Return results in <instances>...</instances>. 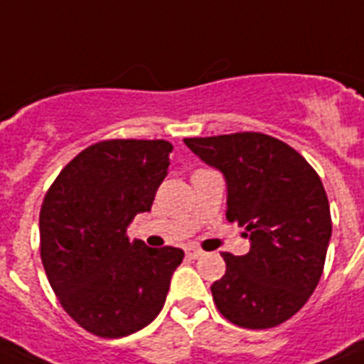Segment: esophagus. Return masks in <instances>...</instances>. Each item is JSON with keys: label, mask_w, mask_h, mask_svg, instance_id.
Here are the masks:
<instances>
[{"label": "esophagus", "mask_w": 364, "mask_h": 364, "mask_svg": "<svg viewBox=\"0 0 364 364\" xmlns=\"http://www.w3.org/2000/svg\"><path fill=\"white\" fill-rule=\"evenodd\" d=\"M185 252H187V256L191 259H196V258H200V256H202L203 250L200 249V247H194V245H191V247H187V249H185Z\"/></svg>", "instance_id": "34e87169"}]
</instances>
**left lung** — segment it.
<instances>
[{
  "mask_svg": "<svg viewBox=\"0 0 364 364\" xmlns=\"http://www.w3.org/2000/svg\"><path fill=\"white\" fill-rule=\"evenodd\" d=\"M228 187L230 223L245 226L250 250L223 252L213 282L218 312L245 329H269L303 309L323 273L331 211L320 176L284 141L262 132L185 138Z\"/></svg>",
  "mask_w": 364,
  "mask_h": 364,
  "instance_id": "1",
  "label": "left lung"
}]
</instances>
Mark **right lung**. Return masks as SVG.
<instances>
[{"label":"right lung","mask_w":364,"mask_h":364,"mask_svg":"<svg viewBox=\"0 0 364 364\" xmlns=\"http://www.w3.org/2000/svg\"><path fill=\"white\" fill-rule=\"evenodd\" d=\"M166 140H102L59 172L41 205V259L65 312L85 331L121 338L164 306L181 249H151L127 228L168 176Z\"/></svg>","instance_id":"1"}]
</instances>
